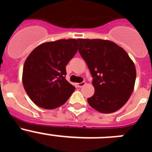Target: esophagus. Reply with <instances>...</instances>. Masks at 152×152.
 Here are the masks:
<instances>
[{"mask_svg":"<svg viewBox=\"0 0 152 152\" xmlns=\"http://www.w3.org/2000/svg\"><path fill=\"white\" fill-rule=\"evenodd\" d=\"M86 83L85 82H81V83H77V86L78 87V88H82L83 86L85 85Z\"/></svg>","mask_w":152,"mask_h":152,"instance_id":"obj_1","label":"esophagus"}]
</instances>
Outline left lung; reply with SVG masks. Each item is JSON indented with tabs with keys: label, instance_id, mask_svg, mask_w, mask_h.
Segmentation results:
<instances>
[{
	"label": "left lung",
	"instance_id": "left-lung-1",
	"mask_svg": "<svg viewBox=\"0 0 152 152\" xmlns=\"http://www.w3.org/2000/svg\"><path fill=\"white\" fill-rule=\"evenodd\" d=\"M79 52L93 77L94 94L89 105L111 113L128 101L135 86L136 71L127 52L110 40L79 39Z\"/></svg>",
	"mask_w": 152,
	"mask_h": 152
}]
</instances>
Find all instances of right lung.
<instances>
[{
    "label": "right lung",
    "instance_id": "add662e5",
    "mask_svg": "<svg viewBox=\"0 0 152 152\" xmlns=\"http://www.w3.org/2000/svg\"><path fill=\"white\" fill-rule=\"evenodd\" d=\"M78 39H60L37 46L25 61L23 84L38 107L48 110L63 105L75 88L65 79L67 64L77 51Z\"/></svg>",
    "mask_w": 152,
    "mask_h": 152
}]
</instances>
